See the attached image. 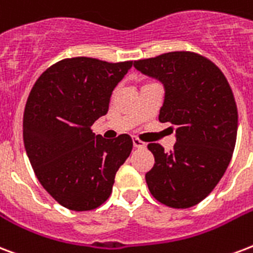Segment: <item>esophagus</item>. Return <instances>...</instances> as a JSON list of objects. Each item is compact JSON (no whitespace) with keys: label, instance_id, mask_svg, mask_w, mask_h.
<instances>
[{"label":"esophagus","instance_id":"1","mask_svg":"<svg viewBox=\"0 0 253 253\" xmlns=\"http://www.w3.org/2000/svg\"><path fill=\"white\" fill-rule=\"evenodd\" d=\"M132 143H134L135 148H144V147H146V143H144V142H142L140 139H138V138H134V139H132Z\"/></svg>","mask_w":253,"mask_h":253}]
</instances>
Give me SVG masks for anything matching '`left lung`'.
Listing matches in <instances>:
<instances>
[{"label": "left lung", "instance_id": "8db88e82", "mask_svg": "<svg viewBox=\"0 0 253 253\" xmlns=\"http://www.w3.org/2000/svg\"><path fill=\"white\" fill-rule=\"evenodd\" d=\"M166 87L159 122L176 131L172 151L147 148L155 163L146 182L151 195L171 208H190L211 194L228 167L238 135V107L223 71L194 51H171L134 61Z\"/></svg>", "mask_w": 253, "mask_h": 253}]
</instances>
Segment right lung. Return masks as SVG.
I'll list each match as a JSON object with an SVG mask.
<instances>
[{"instance_id": "obj_1", "label": "right lung", "mask_w": 253, "mask_h": 253, "mask_svg": "<svg viewBox=\"0 0 253 253\" xmlns=\"http://www.w3.org/2000/svg\"><path fill=\"white\" fill-rule=\"evenodd\" d=\"M132 61L65 58L46 69L29 94L24 143L37 179L71 211H91L109 199L118 169L131 150L130 135L113 140L92 132Z\"/></svg>"}]
</instances>
